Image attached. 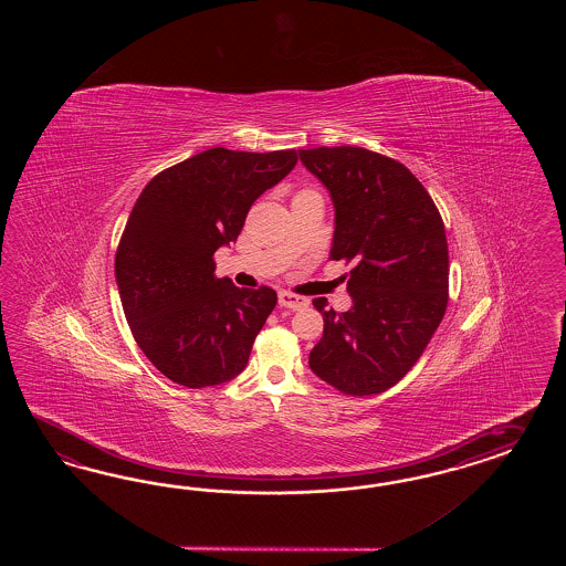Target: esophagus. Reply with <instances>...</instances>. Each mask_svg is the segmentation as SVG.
<instances>
[{"mask_svg":"<svg viewBox=\"0 0 566 566\" xmlns=\"http://www.w3.org/2000/svg\"><path fill=\"white\" fill-rule=\"evenodd\" d=\"M277 303H280V307L292 308V311H298V308H305L308 305L305 296H298V294L289 291H282L277 294Z\"/></svg>","mask_w":566,"mask_h":566,"instance_id":"obj_1","label":"esophagus"}]
</instances>
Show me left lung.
Instances as JSON below:
<instances>
[{
	"label": "left lung",
	"instance_id": "obj_1",
	"mask_svg": "<svg viewBox=\"0 0 566 566\" xmlns=\"http://www.w3.org/2000/svg\"><path fill=\"white\" fill-rule=\"evenodd\" d=\"M301 161L329 190L336 228L329 259L353 270L344 313L324 315V336L308 367L348 396L386 392L423 355L448 305L444 222L407 166L363 147L298 149Z\"/></svg>",
	"mask_w": 566,
	"mask_h": 566
}]
</instances>
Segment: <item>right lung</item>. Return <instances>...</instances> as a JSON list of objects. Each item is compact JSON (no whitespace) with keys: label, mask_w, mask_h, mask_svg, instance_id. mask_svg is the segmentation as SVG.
Segmentation results:
<instances>
[{"label":"right lung","mask_w":566,"mask_h":566,"mask_svg":"<svg viewBox=\"0 0 566 566\" xmlns=\"http://www.w3.org/2000/svg\"><path fill=\"white\" fill-rule=\"evenodd\" d=\"M294 149H207L138 195L116 251L126 322L164 376L207 388L239 376L277 303L270 286L216 277L213 253L239 239L251 206L296 166Z\"/></svg>","instance_id":"1"}]
</instances>
